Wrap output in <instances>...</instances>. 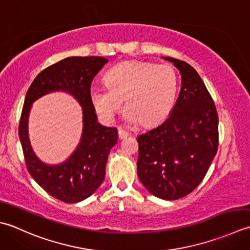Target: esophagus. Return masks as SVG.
<instances>
[{
	"label": "esophagus",
	"mask_w": 250,
	"mask_h": 250,
	"mask_svg": "<svg viewBox=\"0 0 250 250\" xmlns=\"http://www.w3.org/2000/svg\"><path fill=\"white\" fill-rule=\"evenodd\" d=\"M129 136V132L126 131L124 129H119V138L120 139H124L127 138V137Z\"/></svg>",
	"instance_id": "esophagus-1"
}]
</instances>
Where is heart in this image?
<instances>
[{
	"mask_svg": "<svg viewBox=\"0 0 250 250\" xmlns=\"http://www.w3.org/2000/svg\"><path fill=\"white\" fill-rule=\"evenodd\" d=\"M105 87L93 86L89 99L101 119L110 122L124 101L125 116L142 126L164 121L174 108L178 78L168 64L123 61L104 75Z\"/></svg>",
	"mask_w": 250,
	"mask_h": 250,
	"instance_id": "heart-1",
	"label": "heart"
}]
</instances>
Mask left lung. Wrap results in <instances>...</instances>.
I'll return each mask as SVG.
<instances>
[{
  "label": "left lung",
  "instance_id": "left-lung-1",
  "mask_svg": "<svg viewBox=\"0 0 250 250\" xmlns=\"http://www.w3.org/2000/svg\"><path fill=\"white\" fill-rule=\"evenodd\" d=\"M181 74L170 115L137 137V172L151 194L172 201L200 185L218 150V114L201 76L189 63L163 57Z\"/></svg>",
  "mask_w": 250,
  "mask_h": 250
}]
</instances>
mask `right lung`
<instances>
[{
    "mask_svg": "<svg viewBox=\"0 0 250 250\" xmlns=\"http://www.w3.org/2000/svg\"><path fill=\"white\" fill-rule=\"evenodd\" d=\"M108 59L68 57L39 73L27 91L19 122V138L29 174L49 195L64 203H78L90 196L105 177V165L112 146L118 142V129L97 122L89 99L91 82ZM53 91L73 95L83 106V131L80 144L63 163L45 165L35 155L27 135V119L32 104Z\"/></svg>",
    "mask_w": 250,
    "mask_h": 250,
    "instance_id": "1",
    "label": "right lung"
}]
</instances>
